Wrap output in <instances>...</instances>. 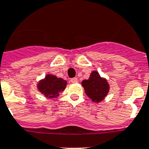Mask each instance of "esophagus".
I'll return each mask as SVG.
<instances>
[{
    "instance_id": "esophagus-1",
    "label": "esophagus",
    "mask_w": 149,
    "mask_h": 149,
    "mask_svg": "<svg viewBox=\"0 0 149 149\" xmlns=\"http://www.w3.org/2000/svg\"><path fill=\"white\" fill-rule=\"evenodd\" d=\"M70 82L71 83H77L78 82V79H77V78H72V79H70Z\"/></svg>"
}]
</instances>
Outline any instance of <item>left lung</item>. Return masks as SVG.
<instances>
[{"mask_svg": "<svg viewBox=\"0 0 149 149\" xmlns=\"http://www.w3.org/2000/svg\"><path fill=\"white\" fill-rule=\"evenodd\" d=\"M82 85L87 96L97 103L105 98L109 90L107 80L100 77L96 71L91 72L89 79L84 80Z\"/></svg>", "mask_w": 149, "mask_h": 149, "instance_id": "obj_1", "label": "left lung"}]
</instances>
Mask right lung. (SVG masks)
Returning a JSON list of instances; mask_svg holds the SVG:
<instances>
[{
	"mask_svg": "<svg viewBox=\"0 0 149 149\" xmlns=\"http://www.w3.org/2000/svg\"><path fill=\"white\" fill-rule=\"evenodd\" d=\"M66 81L53 75H47L45 79L38 84V90L46 97H55L59 95L60 91L65 88Z\"/></svg>",
	"mask_w": 149,
	"mask_h": 149,
	"instance_id": "obj_1",
	"label": "right lung"
}]
</instances>
